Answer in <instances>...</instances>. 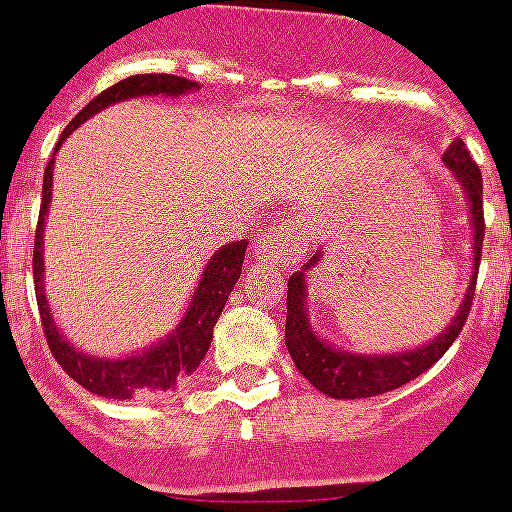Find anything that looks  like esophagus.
<instances>
[{
  "mask_svg": "<svg viewBox=\"0 0 512 512\" xmlns=\"http://www.w3.org/2000/svg\"><path fill=\"white\" fill-rule=\"evenodd\" d=\"M305 251V233L297 217H279L269 235H264L256 246L259 259L266 266H292Z\"/></svg>",
  "mask_w": 512,
  "mask_h": 512,
  "instance_id": "1",
  "label": "esophagus"
}]
</instances>
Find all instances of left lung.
<instances>
[{"label": "left lung", "instance_id": "8db88e82", "mask_svg": "<svg viewBox=\"0 0 512 512\" xmlns=\"http://www.w3.org/2000/svg\"><path fill=\"white\" fill-rule=\"evenodd\" d=\"M443 164L451 171L469 207V223H472V279H469L467 295L461 300L459 310L451 323L438 333L433 341L423 343L410 351H395V354H354L346 348H336L312 328L310 302H307V277L310 269L323 261V248L312 253L305 269L295 271L289 277L287 287V328H284V343L287 351L300 369L302 377L320 390L323 395L336 400H359V397H374L382 392H392L402 384L413 382L415 377L431 369L451 343L459 338L461 328L467 323L472 310L474 284H477V266L482 256V238H485V217H482V171L469 156L467 146L459 138L446 148Z\"/></svg>", "mask_w": 512, "mask_h": 512}]
</instances>
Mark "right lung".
<instances>
[{
	"mask_svg": "<svg viewBox=\"0 0 512 512\" xmlns=\"http://www.w3.org/2000/svg\"><path fill=\"white\" fill-rule=\"evenodd\" d=\"M200 89L197 81L182 79L174 74H135L128 79L117 81L115 87L104 89L102 94L92 99V102L69 122V128L63 130L58 138L56 151L61 143L79 128L81 122H87L97 112H102L110 104L125 102V99L135 97H182V94ZM53 164L48 161L43 174V205H40L38 230H35V251H33V277H35V297H38L40 320H43V333L48 338L53 356L58 364L63 366V372L69 374L74 382H79L84 390L94 392L107 400H133L138 395H161V392L174 390L176 384L200 366L205 354L210 351L212 343V328H215L220 312H223L225 302H228L230 292H233L235 282L241 277L243 259H246L248 241H235L215 251L207 261L205 271H202L200 284L192 292L187 312L179 320L169 336H164L153 346L135 351L130 356H120V359H107V356H89L84 351L69 343L58 330L56 320L51 315V307L45 300V282H43V230H45V215L51 207L53 194Z\"/></svg>",
	"mask_w": 512,
	"mask_h": 512,
	"instance_id": "right-lung-1",
	"label": "right lung"
}]
</instances>
